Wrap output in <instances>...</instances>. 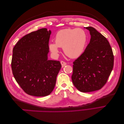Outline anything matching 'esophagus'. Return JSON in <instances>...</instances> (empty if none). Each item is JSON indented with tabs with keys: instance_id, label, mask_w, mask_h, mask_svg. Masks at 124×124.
Returning a JSON list of instances; mask_svg holds the SVG:
<instances>
[{
	"instance_id": "1",
	"label": "esophagus",
	"mask_w": 124,
	"mask_h": 124,
	"mask_svg": "<svg viewBox=\"0 0 124 124\" xmlns=\"http://www.w3.org/2000/svg\"><path fill=\"white\" fill-rule=\"evenodd\" d=\"M61 65H62V68H63V67L67 65V63H66L65 62H63V61H62V62H61Z\"/></svg>"
}]
</instances>
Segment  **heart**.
Wrapping results in <instances>:
<instances>
[{"instance_id":"1","label":"heart","mask_w":124,"mask_h":124,"mask_svg":"<svg viewBox=\"0 0 124 124\" xmlns=\"http://www.w3.org/2000/svg\"><path fill=\"white\" fill-rule=\"evenodd\" d=\"M55 43L50 42L48 47L54 56L58 55L59 47L71 58H78L83 53L87 44L88 36L82 28H67L59 31L55 37Z\"/></svg>"}]
</instances>
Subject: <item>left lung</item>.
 I'll list each match as a JSON object with an SVG mask.
<instances>
[{"label": "left lung", "mask_w": 124, "mask_h": 124, "mask_svg": "<svg viewBox=\"0 0 124 124\" xmlns=\"http://www.w3.org/2000/svg\"><path fill=\"white\" fill-rule=\"evenodd\" d=\"M91 40L84 53L73 62L72 81L78 91L92 92L100 89L107 83L113 69L114 56L109 42L93 27Z\"/></svg>", "instance_id": "obj_1"}]
</instances>
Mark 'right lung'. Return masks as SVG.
<instances>
[{
    "instance_id": "1",
    "label": "right lung",
    "mask_w": 124,
    "mask_h": 124,
    "mask_svg": "<svg viewBox=\"0 0 124 124\" xmlns=\"http://www.w3.org/2000/svg\"><path fill=\"white\" fill-rule=\"evenodd\" d=\"M51 31L41 28L25 35L14 46L11 62L13 76L27 94L46 96L53 91L62 65L48 59Z\"/></svg>"
}]
</instances>
